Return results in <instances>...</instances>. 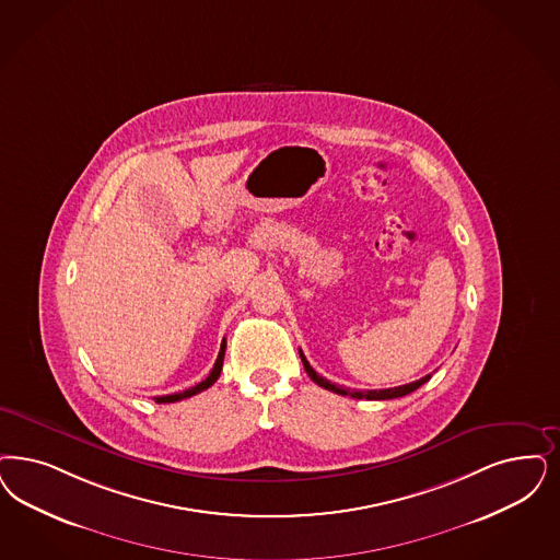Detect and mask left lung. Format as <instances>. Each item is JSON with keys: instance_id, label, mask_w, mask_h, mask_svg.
I'll use <instances>...</instances> for the list:
<instances>
[{"instance_id": "8db88e82", "label": "left lung", "mask_w": 560, "mask_h": 560, "mask_svg": "<svg viewBox=\"0 0 560 560\" xmlns=\"http://www.w3.org/2000/svg\"><path fill=\"white\" fill-rule=\"evenodd\" d=\"M300 358H302V364L306 368L310 378H312L316 385L323 386V388H327V390H332V393H337V395H351V397H358V399H370V401H385V399H397V397H404V395L413 393L416 388H420V386L424 385L425 381H430V374H425L424 378H420V381H416V383L395 386V388H381V390H349L346 386L332 385V383H328L327 378H323L320 374H316V370L310 366L308 360H306V355H304L302 351H300Z\"/></svg>"}]
</instances>
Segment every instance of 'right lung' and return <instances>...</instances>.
Here are the masks:
<instances>
[{"mask_svg":"<svg viewBox=\"0 0 560 560\" xmlns=\"http://www.w3.org/2000/svg\"><path fill=\"white\" fill-rule=\"evenodd\" d=\"M223 358H225V343H221V349H219V355H217V362H214V366H212L211 374H209L202 383H198L196 386H190V388H186V390H182V393L163 395V397H154V401H156V404H175V401H182V399L192 397V395L200 393V390H207L209 386L217 383V378H219V374H221V368H223Z\"/></svg>","mask_w":560,"mask_h":560,"instance_id":"add662e5","label":"right lung"}]
</instances>
